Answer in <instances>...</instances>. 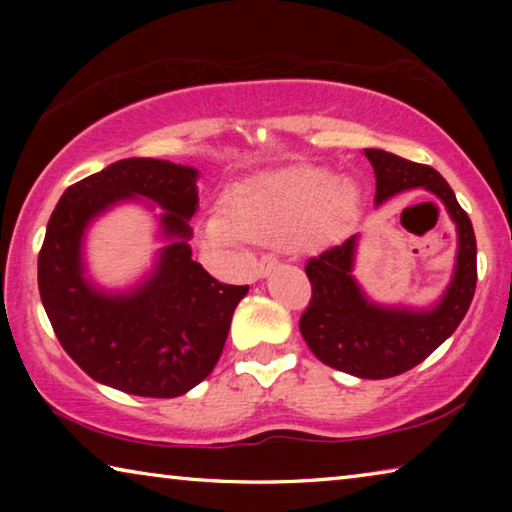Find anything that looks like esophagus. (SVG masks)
<instances>
[{
  "label": "esophagus",
  "mask_w": 512,
  "mask_h": 512,
  "mask_svg": "<svg viewBox=\"0 0 512 512\" xmlns=\"http://www.w3.org/2000/svg\"><path fill=\"white\" fill-rule=\"evenodd\" d=\"M275 266H277V257H275V255H271V253H266V255H262V259H259V264H257V275H259V277H266L268 273L273 271Z\"/></svg>",
  "instance_id": "obj_1"
}]
</instances>
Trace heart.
I'll return each instance as SVG.
<instances>
[{
  "label": "heart",
  "mask_w": 512,
  "mask_h": 512,
  "mask_svg": "<svg viewBox=\"0 0 512 512\" xmlns=\"http://www.w3.org/2000/svg\"><path fill=\"white\" fill-rule=\"evenodd\" d=\"M357 203L348 178L314 164L259 173L230 189L225 210L203 219V237L216 248H241L250 239L318 248L336 237Z\"/></svg>",
  "instance_id": "1"
}]
</instances>
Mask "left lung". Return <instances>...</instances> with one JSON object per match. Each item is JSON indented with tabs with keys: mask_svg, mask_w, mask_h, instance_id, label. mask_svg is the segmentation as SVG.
<instances>
[{
	"mask_svg": "<svg viewBox=\"0 0 512 512\" xmlns=\"http://www.w3.org/2000/svg\"><path fill=\"white\" fill-rule=\"evenodd\" d=\"M366 158L375 169L377 205L404 189L427 187L445 203L458 228L454 280L431 311L370 305L350 275L357 237L323 250L305 266L311 300L300 316V332L311 352L348 375L386 379L418 366L461 325L476 289V239L470 216L436 169L381 149H366Z\"/></svg>",
	"mask_w": 512,
	"mask_h": 512,
	"instance_id": "8db88e82",
	"label": "left lung"
}]
</instances>
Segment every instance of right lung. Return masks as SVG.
<instances>
[{
	"instance_id": "obj_1",
	"label": "right lung",
	"mask_w": 512,
	"mask_h": 512,
	"mask_svg": "<svg viewBox=\"0 0 512 512\" xmlns=\"http://www.w3.org/2000/svg\"><path fill=\"white\" fill-rule=\"evenodd\" d=\"M196 169L128 158L65 189L38 255V289L60 345L92 379L140 397H178L210 375L248 287L223 284L192 259ZM128 195L165 214L159 268L142 290L106 297L82 277L80 239L94 215Z\"/></svg>"
}]
</instances>
